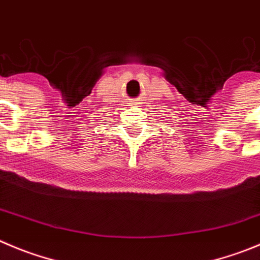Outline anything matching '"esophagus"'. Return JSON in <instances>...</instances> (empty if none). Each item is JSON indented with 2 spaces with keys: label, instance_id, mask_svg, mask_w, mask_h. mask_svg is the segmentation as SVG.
<instances>
[{
  "label": "esophagus",
  "instance_id": "34e87169",
  "mask_svg": "<svg viewBox=\"0 0 260 260\" xmlns=\"http://www.w3.org/2000/svg\"><path fill=\"white\" fill-rule=\"evenodd\" d=\"M138 104H140V100H138V99H133L132 101H129V106H136L138 105Z\"/></svg>",
  "mask_w": 260,
  "mask_h": 260
}]
</instances>
